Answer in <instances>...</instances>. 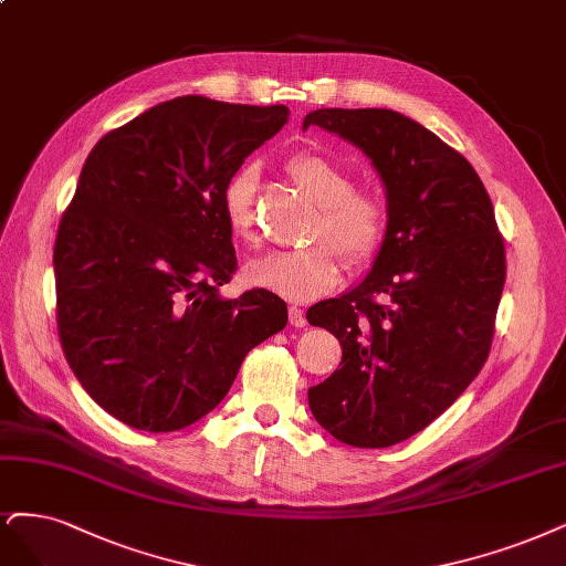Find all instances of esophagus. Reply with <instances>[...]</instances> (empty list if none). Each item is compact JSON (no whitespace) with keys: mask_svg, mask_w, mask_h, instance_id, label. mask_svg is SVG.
I'll use <instances>...</instances> for the list:
<instances>
[{"mask_svg":"<svg viewBox=\"0 0 566 566\" xmlns=\"http://www.w3.org/2000/svg\"><path fill=\"white\" fill-rule=\"evenodd\" d=\"M287 318H290L292 327H304L306 325V316H304V311L300 306H290Z\"/></svg>","mask_w":566,"mask_h":566,"instance_id":"esophagus-1","label":"esophagus"}]
</instances>
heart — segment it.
Instances as JSON below:
<instances>
[{
	"instance_id": "1",
	"label": "heart",
	"mask_w": 566,
	"mask_h": 566,
	"mask_svg": "<svg viewBox=\"0 0 566 566\" xmlns=\"http://www.w3.org/2000/svg\"><path fill=\"white\" fill-rule=\"evenodd\" d=\"M285 170L306 197L318 206L302 250L266 252L245 266L250 285L276 292L287 302H311L333 290L342 264L363 266L377 258L386 241L388 210L375 191L356 189L350 172L318 151H300ZM258 172L241 168L222 187V216L231 237L258 243L255 224Z\"/></svg>"
}]
</instances>
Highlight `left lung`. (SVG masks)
Wrapping results in <instances>:
<instances>
[{
    "mask_svg": "<svg viewBox=\"0 0 566 566\" xmlns=\"http://www.w3.org/2000/svg\"><path fill=\"white\" fill-rule=\"evenodd\" d=\"M342 135L373 159L388 231L373 271L306 311L342 344V367L308 407L350 447H391L438 419L480 375L494 339L505 248L475 168L394 109H316L304 128Z\"/></svg>",
    "mask_w": 566,
    "mask_h": 566,
    "instance_id": "left-lung-1",
    "label": "left lung"
}]
</instances>
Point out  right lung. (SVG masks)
Here are the masks:
<instances>
[{"instance_id": "1", "label": "right lung", "mask_w": 566, "mask_h": 566, "mask_svg": "<svg viewBox=\"0 0 566 566\" xmlns=\"http://www.w3.org/2000/svg\"><path fill=\"white\" fill-rule=\"evenodd\" d=\"M287 116L182 95L91 149L57 224L55 321L74 377L114 419L149 433L199 421L285 327L274 292L218 290L237 271L222 187Z\"/></svg>"}]
</instances>
